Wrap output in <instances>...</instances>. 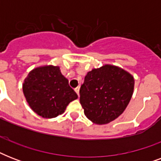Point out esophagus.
<instances>
[{
	"label": "esophagus",
	"instance_id": "1",
	"mask_svg": "<svg viewBox=\"0 0 161 161\" xmlns=\"http://www.w3.org/2000/svg\"><path fill=\"white\" fill-rule=\"evenodd\" d=\"M79 89H80V88H79V87H77V88H76L75 89H74L76 93H77V94H78V97H79Z\"/></svg>",
	"mask_w": 161,
	"mask_h": 161
}]
</instances>
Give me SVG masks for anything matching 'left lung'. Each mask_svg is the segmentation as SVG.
Returning a JSON list of instances; mask_svg holds the SVG:
<instances>
[{
	"label": "left lung",
	"mask_w": 161,
	"mask_h": 161,
	"mask_svg": "<svg viewBox=\"0 0 161 161\" xmlns=\"http://www.w3.org/2000/svg\"><path fill=\"white\" fill-rule=\"evenodd\" d=\"M134 87V77L119 67L94 68L87 73L79 91L84 114L96 125L108 124L125 111Z\"/></svg>",
	"instance_id": "8db88e82"
}]
</instances>
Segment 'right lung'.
<instances>
[{"label":"right lung","mask_w":161,"mask_h":161,"mask_svg":"<svg viewBox=\"0 0 161 161\" xmlns=\"http://www.w3.org/2000/svg\"><path fill=\"white\" fill-rule=\"evenodd\" d=\"M26 102L39 116L52 119L62 114L78 98L58 66H42L28 73L22 85Z\"/></svg>","instance_id":"1"}]
</instances>
